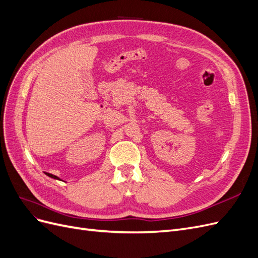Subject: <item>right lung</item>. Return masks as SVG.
Instances as JSON below:
<instances>
[{"mask_svg": "<svg viewBox=\"0 0 258 258\" xmlns=\"http://www.w3.org/2000/svg\"><path fill=\"white\" fill-rule=\"evenodd\" d=\"M45 174L47 175V176H49V177H51V178H54V179H60L58 176H56V175H53V174H50V173H47V172H45Z\"/></svg>", "mask_w": 258, "mask_h": 258, "instance_id": "add662e5", "label": "right lung"}]
</instances>
